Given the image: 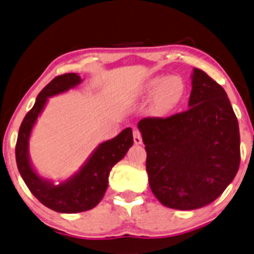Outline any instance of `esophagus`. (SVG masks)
I'll list each match as a JSON object with an SVG mask.
<instances>
[{"instance_id":"34e87169","label":"esophagus","mask_w":254,"mask_h":254,"mask_svg":"<svg viewBox=\"0 0 254 254\" xmlns=\"http://www.w3.org/2000/svg\"><path fill=\"white\" fill-rule=\"evenodd\" d=\"M132 135H133V142H135V144H142V135L137 129L133 130Z\"/></svg>"}]
</instances>
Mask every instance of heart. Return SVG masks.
<instances>
[{
  "instance_id": "b5f03b06",
  "label": "heart",
  "mask_w": 254,
  "mask_h": 254,
  "mask_svg": "<svg viewBox=\"0 0 254 254\" xmlns=\"http://www.w3.org/2000/svg\"><path fill=\"white\" fill-rule=\"evenodd\" d=\"M154 92L153 108L159 114L171 112L182 100L185 94V83L180 76H168L161 79L160 77L150 78L147 82L148 93Z\"/></svg>"
}]
</instances>
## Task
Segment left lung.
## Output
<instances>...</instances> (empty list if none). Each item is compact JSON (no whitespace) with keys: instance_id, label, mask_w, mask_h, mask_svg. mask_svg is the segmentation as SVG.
Returning <instances> with one entry per match:
<instances>
[{"instance_id":"8db88e82","label":"left lung","mask_w":254,"mask_h":254,"mask_svg":"<svg viewBox=\"0 0 254 254\" xmlns=\"http://www.w3.org/2000/svg\"><path fill=\"white\" fill-rule=\"evenodd\" d=\"M153 194L164 206L195 210L214 201L240 165L239 123L224 89L194 68L188 110L168 118H143Z\"/></svg>"}]
</instances>
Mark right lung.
I'll use <instances>...</instances> for the list:
<instances>
[{"label": "right lung", "instance_id": "1", "mask_svg": "<svg viewBox=\"0 0 254 254\" xmlns=\"http://www.w3.org/2000/svg\"><path fill=\"white\" fill-rule=\"evenodd\" d=\"M80 83L82 78L77 73H65L44 86L21 123L15 146L16 165L27 188L44 206L60 213L83 212L95 207L107 190L111 170L125 157L133 143L131 127H127L112 140L100 143L76 174L59 185L36 172L29 154L30 136L36 121L49 97L76 88Z\"/></svg>", "mask_w": 254, "mask_h": 254}]
</instances>
